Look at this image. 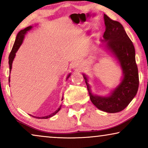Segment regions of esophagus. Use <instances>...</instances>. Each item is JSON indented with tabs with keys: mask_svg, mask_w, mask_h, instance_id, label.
<instances>
[{
	"mask_svg": "<svg viewBox=\"0 0 148 148\" xmlns=\"http://www.w3.org/2000/svg\"><path fill=\"white\" fill-rule=\"evenodd\" d=\"M77 66V67H79V66H78L77 65V66Z\"/></svg>",
	"mask_w": 148,
	"mask_h": 148,
	"instance_id": "34e87169",
	"label": "esophagus"
}]
</instances>
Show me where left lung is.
Listing matches in <instances>:
<instances>
[{
  "label": "left lung",
  "instance_id": "left-lung-1",
  "mask_svg": "<svg viewBox=\"0 0 148 148\" xmlns=\"http://www.w3.org/2000/svg\"><path fill=\"white\" fill-rule=\"evenodd\" d=\"M106 26L103 38L108 49L120 62L123 78L119 86L109 96H98L92 94L87 77L84 79L92 102L100 110L109 113L119 112L126 108L137 94L139 88V74L135 51L133 42L118 21L104 15Z\"/></svg>",
  "mask_w": 148,
  "mask_h": 148
}]
</instances>
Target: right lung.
<instances>
[{
  "label": "right lung",
  "instance_id": "right-lung-1",
  "mask_svg": "<svg viewBox=\"0 0 148 148\" xmlns=\"http://www.w3.org/2000/svg\"><path fill=\"white\" fill-rule=\"evenodd\" d=\"M32 26H29V27L25 28L24 29H22L20 31L19 33H18L17 37H16V40H15V43H14V45L13 46V48H12L11 50V53L9 54V69H10V72H11V68H12V63H13V60L14 59V58H15V53L17 51V50L19 49V48L20 47V46L21 45L22 42H23V38H24V36H25V34H26V32L27 31H29V29H32ZM70 76V74L69 75L68 77ZM67 77V78H68ZM10 82V77H9V82ZM60 106L59 108H58V110H56L55 112L52 113L51 114L48 115V116H42V117H37V116H32L33 117H35V118H37V119H48V118H50V117L53 116L54 114H56V113H57L58 111L60 110Z\"/></svg>",
  "mask_w": 148,
  "mask_h": 148
}]
</instances>
